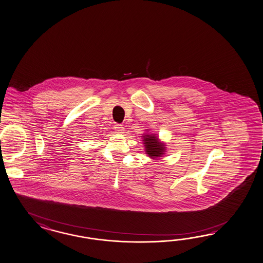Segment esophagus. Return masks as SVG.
Wrapping results in <instances>:
<instances>
[{
  "label": "esophagus",
  "mask_w": 263,
  "mask_h": 263,
  "mask_svg": "<svg viewBox=\"0 0 263 263\" xmlns=\"http://www.w3.org/2000/svg\"><path fill=\"white\" fill-rule=\"evenodd\" d=\"M116 132L119 133V134H122L124 132V127L122 124H119V123H116L115 126H114Z\"/></svg>",
  "instance_id": "34e87169"
}]
</instances>
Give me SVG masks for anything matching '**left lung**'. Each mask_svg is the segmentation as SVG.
Instances as JSON below:
<instances>
[{
	"label": "left lung",
	"mask_w": 263,
	"mask_h": 263,
	"mask_svg": "<svg viewBox=\"0 0 263 263\" xmlns=\"http://www.w3.org/2000/svg\"><path fill=\"white\" fill-rule=\"evenodd\" d=\"M142 139L145 147V152L150 158L156 160L157 158H160L164 154L165 144L160 141L157 135L144 134V136H142Z\"/></svg>",
	"instance_id": "8db88e82"
}]
</instances>
